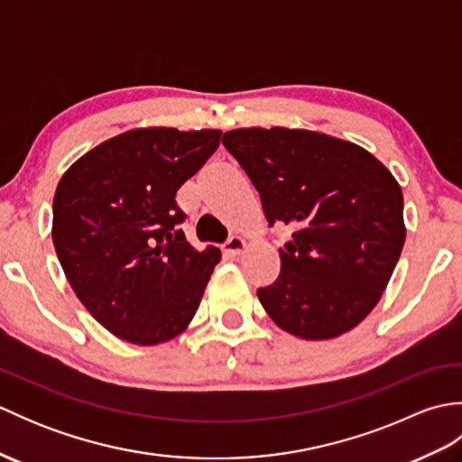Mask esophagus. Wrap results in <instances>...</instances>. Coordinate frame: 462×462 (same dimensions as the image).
<instances>
[{"mask_svg": "<svg viewBox=\"0 0 462 462\" xmlns=\"http://www.w3.org/2000/svg\"><path fill=\"white\" fill-rule=\"evenodd\" d=\"M246 240H244L242 236H232L228 242L224 244V250L228 252V254H232V256H238V254H242L244 250H246Z\"/></svg>", "mask_w": 462, "mask_h": 462, "instance_id": "obj_1", "label": "esophagus"}]
</instances>
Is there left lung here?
I'll return each instance as SVG.
<instances>
[{
    "label": "left lung",
    "instance_id": "8db88e82",
    "mask_svg": "<svg viewBox=\"0 0 462 462\" xmlns=\"http://www.w3.org/2000/svg\"><path fill=\"white\" fill-rule=\"evenodd\" d=\"M222 144L260 192L270 224L296 232L278 280L258 290L278 328L311 341L353 329L377 306L405 244L403 192L363 146L306 129H236Z\"/></svg>",
    "mask_w": 462,
    "mask_h": 462
}]
</instances>
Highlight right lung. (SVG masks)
Returning a JSON list of instances; mask_svg holds the SVG:
<instances>
[{
	"label": "right lung",
	"mask_w": 462,
	"mask_h": 462,
	"mask_svg": "<svg viewBox=\"0 0 462 462\" xmlns=\"http://www.w3.org/2000/svg\"><path fill=\"white\" fill-rule=\"evenodd\" d=\"M222 131L146 126L77 159L57 184L53 246L75 296L113 336L159 346L192 321L220 262L176 224V190L218 149Z\"/></svg>",
	"instance_id": "1"
}]
</instances>
